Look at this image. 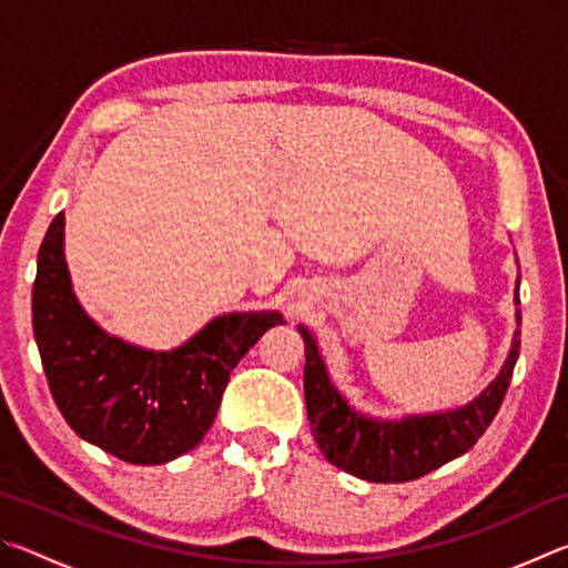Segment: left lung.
Instances as JSON below:
<instances>
[{"instance_id": "obj_1", "label": "left lung", "mask_w": 568, "mask_h": 568, "mask_svg": "<svg viewBox=\"0 0 568 568\" xmlns=\"http://www.w3.org/2000/svg\"><path fill=\"white\" fill-rule=\"evenodd\" d=\"M516 305L518 285H516ZM518 328L514 348L508 353L498 378L468 406L436 416H420L406 420H373L355 413L325 373V365L315 348L313 335L303 325L297 331L305 343V406L307 420L313 426L315 444L323 456L348 474L373 480V484H403L430 474L438 466L466 454L491 426L501 408L514 365L521 348V307L516 311Z\"/></svg>"}]
</instances>
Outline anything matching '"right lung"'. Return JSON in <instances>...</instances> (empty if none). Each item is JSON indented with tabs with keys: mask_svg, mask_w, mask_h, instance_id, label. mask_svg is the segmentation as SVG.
Returning a JSON list of instances; mask_svg holds the SVG:
<instances>
[{
	"mask_svg": "<svg viewBox=\"0 0 568 568\" xmlns=\"http://www.w3.org/2000/svg\"><path fill=\"white\" fill-rule=\"evenodd\" d=\"M62 243L60 213L40 245L32 291L34 341L57 408L77 436L128 464L187 454L213 426L230 371L283 315H223L172 353L134 348L84 315Z\"/></svg>",
	"mask_w": 568,
	"mask_h": 568,
	"instance_id": "obj_1",
	"label": "right lung"
}]
</instances>
